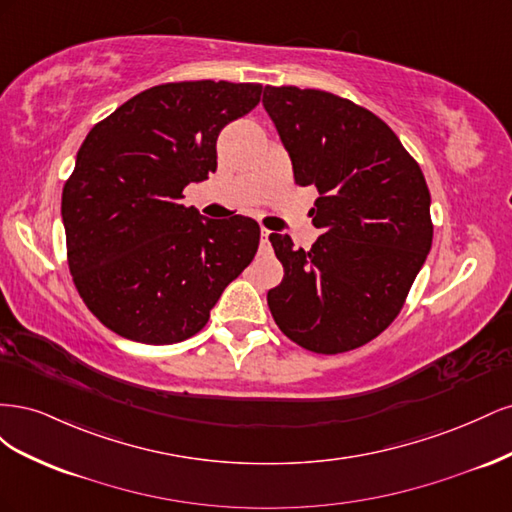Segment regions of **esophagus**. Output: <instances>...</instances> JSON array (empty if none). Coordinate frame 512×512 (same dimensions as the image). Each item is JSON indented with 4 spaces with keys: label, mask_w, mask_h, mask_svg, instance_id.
I'll use <instances>...</instances> for the list:
<instances>
[{
    "label": "esophagus",
    "mask_w": 512,
    "mask_h": 512,
    "mask_svg": "<svg viewBox=\"0 0 512 512\" xmlns=\"http://www.w3.org/2000/svg\"><path fill=\"white\" fill-rule=\"evenodd\" d=\"M269 237H271V230L262 228L260 230V243H262V247H269Z\"/></svg>",
    "instance_id": "obj_1"
}]
</instances>
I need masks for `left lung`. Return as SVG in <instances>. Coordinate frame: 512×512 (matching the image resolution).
<instances>
[{
	"label": "left lung",
	"mask_w": 512,
	"mask_h": 512,
	"mask_svg": "<svg viewBox=\"0 0 512 512\" xmlns=\"http://www.w3.org/2000/svg\"><path fill=\"white\" fill-rule=\"evenodd\" d=\"M294 183L320 192L312 250L271 232L284 280L267 294L294 344L318 354L365 346L399 316L431 250L429 188L397 134L367 108L329 91L265 87L262 98Z\"/></svg>",
	"instance_id": "8db88e82"
}]
</instances>
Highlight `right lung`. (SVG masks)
<instances>
[{"mask_svg": "<svg viewBox=\"0 0 512 512\" xmlns=\"http://www.w3.org/2000/svg\"><path fill=\"white\" fill-rule=\"evenodd\" d=\"M260 94V83H164L89 130L61 218L72 282L106 329L151 346L183 342L256 256V220H203L181 198L215 173L222 128Z\"/></svg>", "mask_w": 512, "mask_h": 512, "instance_id": "right-lung-1", "label": "right lung"}]
</instances>
